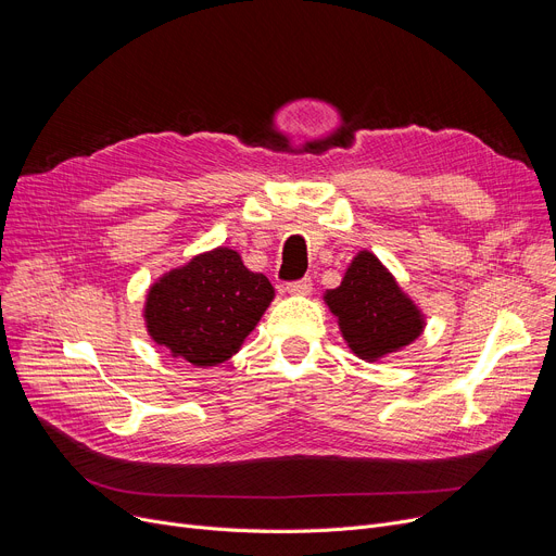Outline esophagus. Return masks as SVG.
Segmentation results:
<instances>
[{
	"mask_svg": "<svg viewBox=\"0 0 556 556\" xmlns=\"http://www.w3.org/2000/svg\"><path fill=\"white\" fill-rule=\"evenodd\" d=\"M286 290H288V293H293V295H308L313 290V281H311V277H304V279H298V281H288Z\"/></svg>",
	"mask_w": 556,
	"mask_h": 556,
	"instance_id": "obj_1",
	"label": "esophagus"
}]
</instances>
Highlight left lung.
<instances>
[{
    "mask_svg": "<svg viewBox=\"0 0 556 556\" xmlns=\"http://www.w3.org/2000/svg\"><path fill=\"white\" fill-rule=\"evenodd\" d=\"M331 313L352 352L378 361L410 344L424 329V317L407 300L394 277L371 252H361L346 268L342 283L327 293Z\"/></svg>",
    "mask_w": 556,
    "mask_h": 556,
    "instance_id": "left-lung-1",
    "label": "left lung"
}]
</instances>
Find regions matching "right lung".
Returning <instances> with one entry per match:
<instances>
[{
  "mask_svg": "<svg viewBox=\"0 0 556 556\" xmlns=\"http://www.w3.org/2000/svg\"><path fill=\"white\" fill-rule=\"evenodd\" d=\"M275 298L239 252L216 248L164 275L146 298V327L157 344L191 365H218L239 352Z\"/></svg>",
  "mask_w": 556,
  "mask_h": 556,
  "instance_id": "add662e5",
  "label": "right lung"
}]
</instances>
